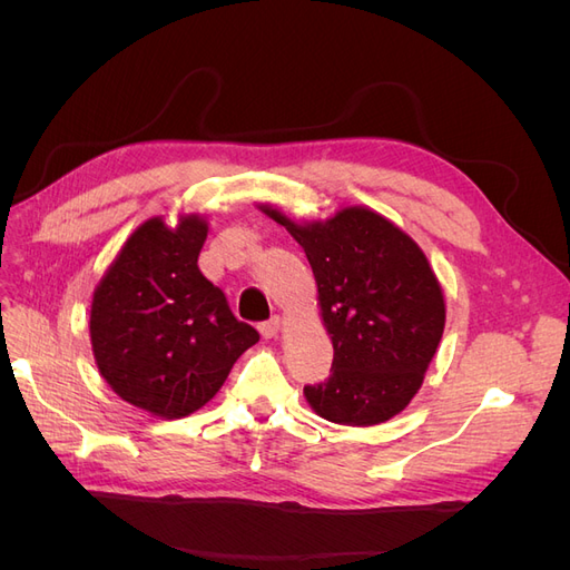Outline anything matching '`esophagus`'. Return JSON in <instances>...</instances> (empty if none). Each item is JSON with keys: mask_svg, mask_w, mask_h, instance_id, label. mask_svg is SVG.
<instances>
[{"mask_svg": "<svg viewBox=\"0 0 570 570\" xmlns=\"http://www.w3.org/2000/svg\"><path fill=\"white\" fill-rule=\"evenodd\" d=\"M281 325H283L281 316H273V318H268L266 323L258 325V333H262L266 340H271V337H275V335L281 333Z\"/></svg>", "mask_w": 570, "mask_h": 570, "instance_id": "obj_1", "label": "esophagus"}]
</instances>
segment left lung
Here are the masks:
<instances>
[{
    "label": "left lung",
    "mask_w": 570,
    "mask_h": 570,
    "mask_svg": "<svg viewBox=\"0 0 570 570\" xmlns=\"http://www.w3.org/2000/svg\"><path fill=\"white\" fill-rule=\"evenodd\" d=\"M258 209L302 245L333 340L331 377L304 387L308 406L340 425L390 421L421 390L444 331V295L423 249L368 206L312 223Z\"/></svg>",
    "instance_id": "8db88e82"
}]
</instances>
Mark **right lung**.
<instances>
[{
	"label": "right lung",
	"mask_w": 570,
	"mask_h": 570,
	"mask_svg": "<svg viewBox=\"0 0 570 570\" xmlns=\"http://www.w3.org/2000/svg\"><path fill=\"white\" fill-rule=\"evenodd\" d=\"M209 223L151 216L126 239L90 308L95 364L120 400L183 419L214 400L258 333L237 321L197 258Z\"/></svg>",
	"instance_id": "obj_1"
}]
</instances>
